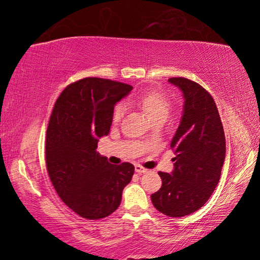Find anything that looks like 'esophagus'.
Segmentation results:
<instances>
[{
	"instance_id": "obj_1",
	"label": "esophagus",
	"mask_w": 260,
	"mask_h": 260,
	"mask_svg": "<svg viewBox=\"0 0 260 260\" xmlns=\"http://www.w3.org/2000/svg\"><path fill=\"white\" fill-rule=\"evenodd\" d=\"M135 172H136V173H140V174H141V173H147L148 170L144 169L143 166L136 164V165H135Z\"/></svg>"
}]
</instances>
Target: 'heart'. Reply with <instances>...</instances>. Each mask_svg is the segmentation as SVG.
Returning <instances> with one entry per match:
<instances>
[{"mask_svg":"<svg viewBox=\"0 0 260 260\" xmlns=\"http://www.w3.org/2000/svg\"><path fill=\"white\" fill-rule=\"evenodd\" d=\"M134 102L148 112L153 121L160 119V118H167L171 111V102L169 98L157 90L144 91L134 99ZM125 111L126 107L124 103L117 104L112 112L113 121H119L125 114Z\"/></svg>","mask_w":260,"mask_h":260,"instance_id":"heart-1","label":"heart"}]
</instances>
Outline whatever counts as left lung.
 Segmentation results:
<instances>
[{
  "instance_id": "left-lung-1",
  "label": "left lung",
  "mask_w": 260,
  "mask_h": 260,
  "mask_svg": "<svg viewBox=\"0 0 260 260\" xmlns=\"http://www.w3.org/2000/svg\"><path fill=\"white\" fill-rule=\"evenodd\" d=\"M182 91L181 121L171 148L175 157L172 173L158 172L161 187L151 195L159 212L183 217L200 210L219 182L226 155V141L217 105L208 90L186 78H171Z\"/></svg>"
}]
</instances>
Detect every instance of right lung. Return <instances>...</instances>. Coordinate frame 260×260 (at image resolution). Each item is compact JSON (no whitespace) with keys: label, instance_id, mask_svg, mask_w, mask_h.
Masks as SVG:
<instances>
[{"label":"right lung","instance_id":"1","mask_svg":"<svg viewBox=\"0 0 260 260\" xmlns=\"http://www.w3.org/2000/svg\"><path fill=\"white\" fill-rule=\"evenodd\" d=\"M133 89L109 79L85 78L61 91L46 138V165L60 200L82 218L98 220L118 209L131 182V162L112 165L96 151L109 134L114 104Z\"/></svg>","mask_w":260,"mask_h":260}]
</instances>
